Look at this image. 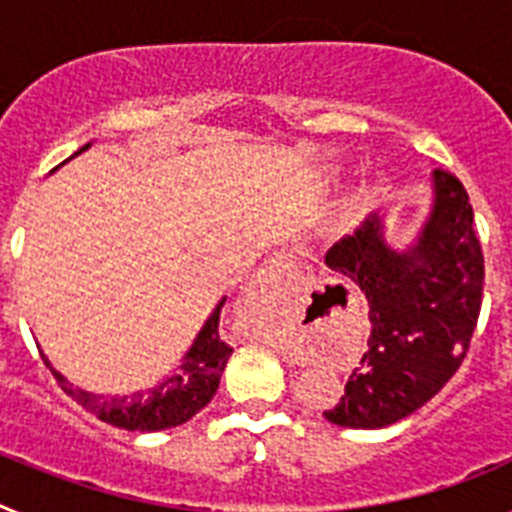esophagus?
I'll return each instance as SVG.
<instances>
[{
	"instance_id": "1",
	"label": "esophagus",
	"mask_w": 512,
	"mask_h": 512,
	"mask_svg": "<svg viewBox=\"0 0 512 512\" xmlns=\"http://www.w3.org/2000/svg\"><path fill=\"white\" fill-rule=\"evenodd\" d=\"M292 266H295V256H292V253H287V251L274 253V256L269 259V264L259 271V282H269L274 274H282V271L292 269Z\"/></svg>"
}]
</instances>
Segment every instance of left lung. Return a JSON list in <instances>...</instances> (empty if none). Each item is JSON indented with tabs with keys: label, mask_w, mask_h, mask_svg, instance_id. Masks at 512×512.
<instances>
[{
	"label": "left lung",
	"mask_w": 512,
	"mask_h": 512,
	"mask_svg": "<svg viewBox=\"0 0 512 512\" xmlns=\"http://www.w3.org/2000/svg\"><path fill=\"white\" fill-rule=\"evenodd\" d=\"M436 200L418 243L392 251L374 215L330 248L325 264L359 284L372 333L336 408L325 418L346 428H384L431 400L461 366L477 328L485 253L474 233L464 184L433 171Z\"/></svg>",
	"instance_id": "1"
}]
</instances>
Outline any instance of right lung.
<instances>
[{
  "instance_id": "obj_1",
  "label": "right lung",
  "mask_w": 512,
  "mask_h": 512,
  "mask_svg": "<svg viewBox=\"0 0 512 512\" xmlns=\"http://www.w3.org/2000/svg\"><path fill=\"white\" fill-rule=\"evenodd\" d=\"M84 148H89V143ZM81 148V151H84ZM225 300L215 307L205 328L200 330V336L189 348V354L184 356V364L179 366V372L174 377H166L164 382L153 387L148 392H133V395L122 397H102L84 392L79 387H71L61 374L45 361V366L51 369L56 377L58 387L69 397H74L81 408L87 413H94L104 423L115 425V428H125V431H164V428H176V425L187 423L192 415L200 413L212 395L217 392V384L225 372L233 348L220 338V310H223Z\"/></svg>"
}]
</instances>
